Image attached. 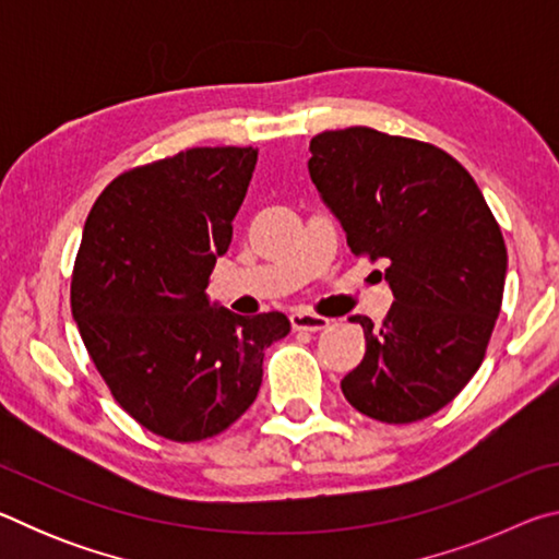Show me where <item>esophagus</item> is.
I'll use <instances>...</instances> for the list:
<instances>
[{
	"instance_id": "esophagus-1",
	"label": "esophagus",
	"mask_w": 559,
	"mask_h": 559,
	"mask_svg": "<svg viewBox=\"0 0 559 559\" xmlns=\"http://www.w3.org/2000/svg\"><path fill=\"white\" fill-rule=\"evenodd\" d=\"M290 325H293V330H308V333H318V330H325L330 325V320L318 316V313H308V310H293Z\"/></svg>"
}]
</instances>
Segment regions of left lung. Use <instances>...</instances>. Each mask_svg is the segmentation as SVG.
I'll use <instances>...</instances> for the list:
<instances>
[{
	"label": "left lung",
	"mask_w": 559,
	"mask_h": 559,
	"mask_svg": "<svg viewBox=\"0 0 559 559\" xmlns=\"http://www.w3.org/2000/svg\"><path fill=\"white\" fill-rule=\"evenodd\" d=\"M308 169L353 253L386 263L394 293L365 357L340 386L359 414L412 424L443 409L486 357L508 251L493 212L459 159L374 128L325 130Z\"/></svg>",
	"instance_id": "obj_1"
}]
</instances>
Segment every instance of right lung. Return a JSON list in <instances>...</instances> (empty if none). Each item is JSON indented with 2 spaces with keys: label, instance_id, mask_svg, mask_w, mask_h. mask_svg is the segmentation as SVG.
Wrapping results in <instances>:
<instances>
[{
  "label": "right lung",
  "instance_id": "right-lung-1",
  "mask_svg": "<svg viewBox=\"0 0 559 559\" xmlns=\"http://www.w3.org/2000/svg\"><path fill=\"white\" fill-rule=\"evenodd\" d=\"M257 147H189L103 189L83 226L71 313L122 409L157 437L194 443L257 400L263 349L288 335L273 310L212 308L206 281L229 249Z\"/></svg>",
  "mask_w": 559,
  "mask_h": 559
}]
</instances>
